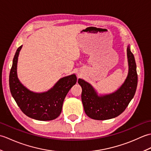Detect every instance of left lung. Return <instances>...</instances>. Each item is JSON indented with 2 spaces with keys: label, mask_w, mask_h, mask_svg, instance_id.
Listing matches in <instances>:
<instances>
[{
  "label": "left lung",
  "mask_w": 151,
  "mask_h": 151,
  "mask_svg": "<svg viewBox=\"0 0 151 151\" xmlns=\"http://www.w3.org/2000/svg\"><path fill=\"white\" fill-rule=\"evenodd\" d=\"M127 52L129 73L123 84L115 92L99 96L90 84L78 79V82L82 89L83 106L89 117L96 120H106L117 117L124 111L133 99L137 85L136 64L129 45Z\"/></svg>",
  "instance_id": "left-lung-1"
}]
</instances>
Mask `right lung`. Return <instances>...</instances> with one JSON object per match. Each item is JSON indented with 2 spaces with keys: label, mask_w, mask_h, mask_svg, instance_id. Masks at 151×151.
Masks as SVG:
<instances>
[{
  "label": "right lung",
  "mask_w": 151,
  "mask_h": 151,
  "mask_svg": "<svg viewBox=\"0 0 151 151\" xmlns=\"http://www.w3.org/2000/svg\"><path fill=\"white\" fill-rule=\"evenodd\" d=\"M22 45L17 49L9 73L10 92L21 111L28 117L39 121H50L62 112L63 102L70 89L76 83V76H65L58 81L49 91L35 93L22 85L17 77V65Z\"/></svg>",
  "instance_id": "right-lung-1"
}]
</instances>
